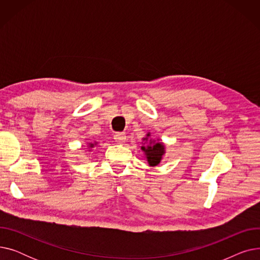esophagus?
I'll return each instance as SVG.
<instances>
[{
	"label": "esophagus",
	"mask_w": 260,
	"mask_h": 260,
	"mask_svg": "<svg viewBox=\"0 0 260 260\" xmlns=\"http://www.w3.org/2000/svg\"><path fill=\"white\" fill-rule=\"evenodd\" d=\"M114 139H115V141L117 142V143H119V144H122V143H124L125 142V140H126V135L124 134V133H116L115 135H114Z\"/></svg>",
	"instance_id": "esophagus-1"
}]
</instances>
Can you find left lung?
<instances>
[{
	"instance_id": "left-lung-1",
	"label": "left lung",
	"mask_w": 260,
	"mask_h": 260,
	"mask_svg": "<svg viewBox=\"0 0 260 260\" xmlns=\"http://www.w3.org/2000/svg\"><path fill=\"white\" fill-rule=\"evenodd\" d=\"M144 141L141 145L142 152L144 153V158L146 159L149 167H157L166 155V145L160 139L154 140L151 138V133H147L145 137L142 138Z\"/></svg>"
}]
</instances>
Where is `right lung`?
<instances>
[{"label": "right lung", "instance_id": "obj_1", "mask_svg": "<svg viewBox=\"0 0 260 260\" xmlns=\"http://www.w3.org/2000/svg\"><path fill=\"white\" fill-rule=\"evenodd\" d=\"M98 144V142L97 141H94L93 143H88V145H87V149H88V151H91V149L95 146V145H97Z\"/></svg>", "mask_w": 260, "mask_h": 260}]
</instances>
